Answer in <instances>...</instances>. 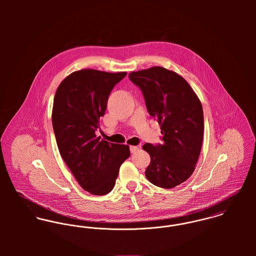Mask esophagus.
<instances>
[{
	"label": "esophagus",
	"mask_w": 256,
	"mask_h": 256,
	"mask_svg": "<svg viewBox=\"0 0 256 256\" xmlns=\"http://www.w3.org/2000/svg\"><path fill=\"white\" fill-rule=\"evenodd\" d=\"M138 150H139V146H130V150H131V152H136Z\"/></svg>",
	"instance_id": "1"
}]
</instances>
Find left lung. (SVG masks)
I'll return each mask as SVG.
<instances>
[{
  "label": "left lung",
  "instance_id": "obj_1",
  "mask_svg": "<svg viewBox=\"0 0 256 256\" xmlns=\"http://www.w3.org/2000/svg\"><path fill=\"white\" fill-rule=\"evenodd\" d=\"M129 78L141 88L148 112L162 134V145L143 146L150 156L146 178L158 187H176L191 176L201 152L202 104L182 76L166 68L132 72Z\"/></svg>",
  "mask_w": 256,
  "mask_h": 256
}]
</instances>
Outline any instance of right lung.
<instances>
[{"instance_id":"add662e5","label":"right lung","mask_w":256,"mask_h":256,"mask_svg":"<svg viewBox=\"0 0 256 256\" xmlns=\"http://www.w3.org/2000/svg\"><path fill=\"white\" fill-rule=\"evenodd\" d=\"M126 74L76 71L62 80L54 96L52 125L60 154L82 188L94 195L110 193L130 156L129 146L96 135L110 92Z\"/></svg>"}]
</instances>
